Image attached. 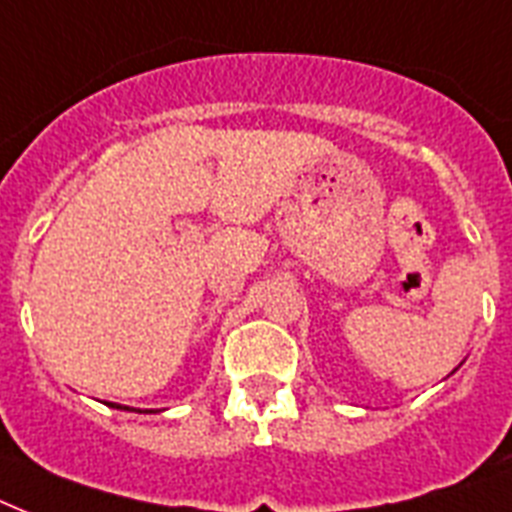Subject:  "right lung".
Wrapping results in <instances>:
<instances>
[{"label":"right lung","mask_w":512,"mask_h":512,"mask_svg":"<svg viewBox=\"0 0 512 512\" xmlns=\"http://www.w3.org/2000/svg\"><path fill=\"white\" fill-rule=\"evenodd\" d=\"M111 406H116V409H130V406H122V404H111ZM130 412H140V409H130ZM146 412H148V409H146ZM140 414H143V412H140Z\"/></svg>","instance_id":"1"}]
</instances>
